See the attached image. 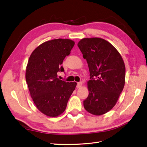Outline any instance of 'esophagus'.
<instances>
[{"instance_id":"34e87169","label":"esophagus","mask_w":147,"mask_h":147,"mask_svg":"<svg viewBox=\"0 0 147 147\" xmlns=\"http://www.w3.org/2000/svg\"><path fill=\"white\" fill-rule=\"evenodd\" d=\"M82 84H83L82 82H78V83H77V88H81L82 86Z\"/></svg>"}]
</instances>
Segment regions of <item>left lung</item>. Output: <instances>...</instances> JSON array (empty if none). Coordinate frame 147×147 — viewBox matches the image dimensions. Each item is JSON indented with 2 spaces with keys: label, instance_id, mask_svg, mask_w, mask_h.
Wrapping results in <instances>:
<instances>
[{
  "label": "left lung",
  "instance_id": "8db88e82",
  "mask_svg": "<svg viewBox=\"0 0 147 147\" xmlns=\"http://www.w3.org/2000/svg\"><path fill=\"white\" fill-rule=\"evenodd\" d=\"M78 47L87 61L89 95L84 108L96 116L107 113L116 105L125 83L126 68L122 56L112 44L98 38H84Z\"/></svg>",
  "mask_w": 147,
  "mask_h": 147
}]
</instances>
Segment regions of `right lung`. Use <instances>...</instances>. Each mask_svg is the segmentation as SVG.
<instances>
[{"mask_svg": "<svg viewBox=\"0 0 147 147\" xmlns=\"http://www.w3.org/2000/svg\"><path fill=\"white\" fill-rule=\"evenodd\" d=\"M75 45L70 39H54L37 47L31 53L26 69V80L30 95L43 114L56 117L63 113L76 82H66L57 78L61 66Z\"/></svg>", "mask_w": 147, "mask_h": 147, "instance_id": "1", "label": "right lung"}]
</instances>
